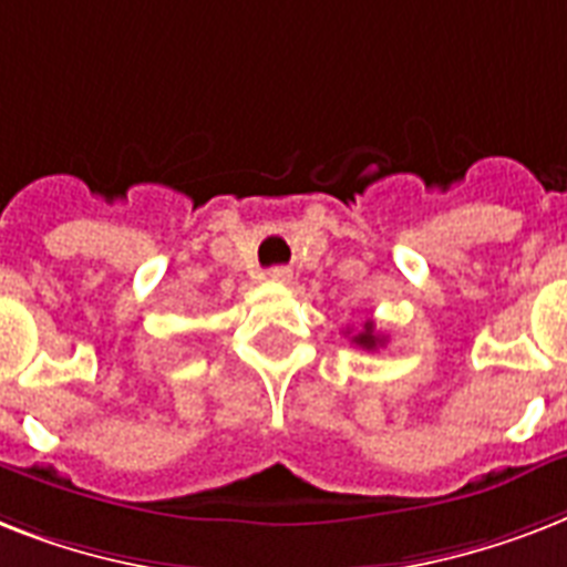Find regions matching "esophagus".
<instances>
[{"mask_svg":"<svg viewBox=\"0 0 567 567\" xmlns=\"http://www.w3.org/2000/svg\"><path fill=\"white\" fill-rule=\"evenodd\" d=\"M267 279H270V282H276V285L291 282V279H293L291 267H270V270H267Z\"/></svg>","mask_w":567,"mask_h":567,"instance_id":"34e87169","label":"esophagus"}]
</instances>
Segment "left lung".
Segmentation results:
<instances>
[{
  "instance_id": "8db88e82",
  "label": "left lung",
  "mask_w": 567,
  "mask_h": 567,
  "mask_svg": "<svg viewBox=\"0 0 567 567\" xmlns=\"http://www.w3.org/2000/svg\"><path fill=\"white\" fill-rule=\"evenodd\" d=\"M353 341L362 347V350H377V347L385 344V336H377V329H373V323L368 320L362 332H359V336H353Z\"/></svg>"
}]
</instances>
